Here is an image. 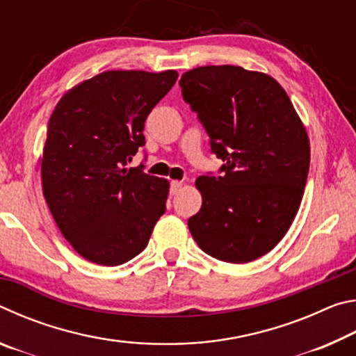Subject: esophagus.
<instances>
[{"label":"esophagus","instance_id":"34e87169","mask_svg":"<svg viewBox=\"0 0 356 356\" xmlns=\"http://www.w3.org/2000/svg\"><path fill=\"white\" fill-rule=\"evenodd\" d=\"M182 188V182H179V180H172L170 184V193L171 195H177V193Z\"/></svg>","mask_w":356,"mask_h":356}]
</instances>
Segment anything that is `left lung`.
<instances>
[{
  "mask_svg": "<svg viewBox=\"0 0 356 356\" xmlns=\"http://www.w3.org/2000/svg\"><path fill=\"white\" fill-rule=\"evenodd\" d=\"M182 97L222 160L220 176L197 177L202 206L188 220L200 248L245 264L286 236L303 197L309 140L284 89L238 65H204L180 78Z\"/></svg>",
  "mask_w": 356,
  "mask_h": 356,
  "instance_id": "1",
  "label": "left lung"
}]
</instances>
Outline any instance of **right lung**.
<instances>
[{"instance_id":"right-lung-1","label":"right lung","mask_w":356,"mask_h":356,"mask_svg":"<svg viewBox=\"0 0 356 356\" xmlns=\"http://www.w3.org/2000/svg\"><path fill=\"white\" fill-rule=\"evenodd\" d=\"M176 70H108L58 102L42 155V186L59 231L84 259L120 265L146 248L166 210L170 184L144 165V122L170 92Z\"/></svg>"}]
</instances>
